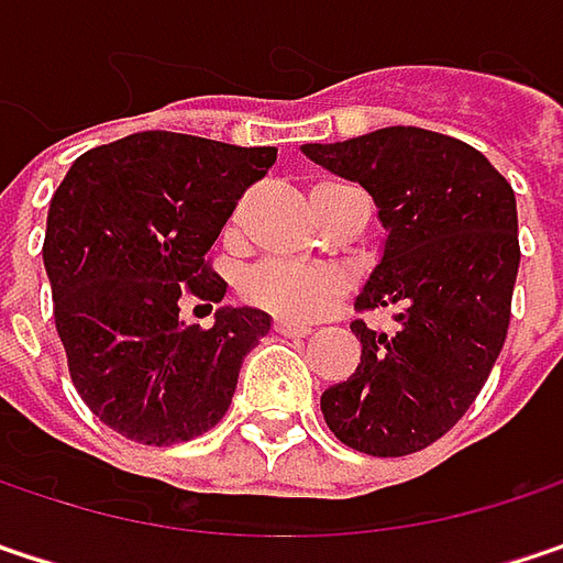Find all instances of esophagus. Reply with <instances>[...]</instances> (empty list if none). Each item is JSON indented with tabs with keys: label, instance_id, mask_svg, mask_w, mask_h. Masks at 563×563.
<instances>
[{
	"label": "esophagus",
	"instance_id": "esophagus-1",
	"mask_svg": "<svg viewBox=\"0 0 563 563\" xmlns=\"http://www.w3.org/2000/svg\"><path fill=\"white\" fill-rule=\"evenodd\" d=\"M274 332L286 334V338H306V334H309V325H299V322H289V319H277V322H274Z\"/></svg>",
	"mask_w": 563,
	"mask_h": 563
}]
</instances>
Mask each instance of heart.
<instances>
[{"label":"heart","instance_id":"obj_1","mask_svg":"<svg viewBox=\"0 0 563 563\" xmlns=\"http://www.w3.org/2000/svg\"><path fill=\"white\" fill-rule=\"evenodd\" d=\"M322 186H334V183H322ZM338 289H341V280H338V274H332V271L286 264V261L257 264L241 280V292L254 306L274 312L277 319H289V322H309V319H316L332 302L334 296H338Z\"/></svg>","mask_w":563,"mask_h":563}]
</instances>
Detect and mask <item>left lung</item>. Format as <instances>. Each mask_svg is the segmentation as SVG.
Masks as SVG:
<instances>
[{
	"mask_svg": "<svg viewBox=\"0 0 563 563\" xmlns=\"http://www.w3.org/2000/svg\"><path fill=\"white\" fill-rule=\"evenodd\" d=\"M299 151L374 196L386 238L354 306L399 309L393 332L351 322L361 364L322 393V416L354 451H422L471 409L503 351L519 274L516 192L477 147L412 125Z\"/></svg>",
	"mask_w": 563,
	"mask_h": 563,
	"instance_id": "1",
	"label": "left lung"
}]
</instances>
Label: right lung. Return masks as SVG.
<instances>
[{"label":"right lung","mask_w":563,"mask_h":563,"mask_svg":"<svg viewBox=\"0 0 563 563\" xmlns=\"http://www.w3.org/2000/svg\"><path fill=\"white\" fill-rule=\"evenodd\" d=\"M277 147L137 131L79 154L51 196L44 271L70 377L99 422L141 444H177L219 426L238 371L271 316L219 306L186 325L179 299L222 302L206 254Z\"/></svg>","instance_id":"1"}]
</instances>
